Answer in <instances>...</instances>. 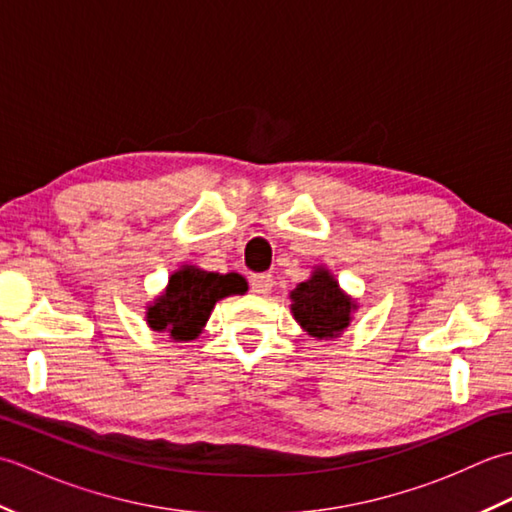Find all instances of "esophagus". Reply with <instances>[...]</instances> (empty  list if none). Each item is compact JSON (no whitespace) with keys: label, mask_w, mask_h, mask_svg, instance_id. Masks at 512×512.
Returning <instances> with one entry per match:
<instances>
[{"label":"esophagus","mask_w":512,"mask_h":512,"mask_svg":"<svg viewBox=\"0 0 512 512\" xmlns=\"http://www.w3.org/2000/svg\"><path fill=\"white\" fill-rule=\"evenodd\" d=\"M273 275L270 273H262V275H253V279H250V286H253V292L255 295H268L270 290H273Z\"/></svg>","instance_id":"obj_1"}]
</instances>
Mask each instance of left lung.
<instances>
[{
  "label": "left lung",
  "mask_w": 512,
  "mask_h": 512,
  "mask_svg": "<svg viewBox=\"0 0 512 512\" xmlns=\"http://www.w3.org/2000/svg\"><path fill=\"white\" fill-rule=\"evenodd\" d=\"M358 301L347 295L325 266H314L312 275L290 290V312L301 330L314 341H332L350 328Z\"/></svg>",
  "instance_id": "8db88e82"
}]
</instances>
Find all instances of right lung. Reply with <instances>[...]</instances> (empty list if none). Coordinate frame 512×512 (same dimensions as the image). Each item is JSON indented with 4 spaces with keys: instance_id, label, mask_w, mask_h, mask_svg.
Here are the masks:
<instances>
[{
    "instance_id": "right-lung-1",
    "label": "right lung",
    "mask_w": 512,
    "mask_h": 512,
    "mask_svg": "<svg viewBox=\"0 0 512 512\" xmlns=\"http://www.w3.org/2000/svg\"><path fill=\"white\" fill-rule=\"evenodd\" d=\"M246 279L237 273H213L195 264H182L169 275L165 290L147 303L149 330L165 332L171 341L187 343L202 334L217 301L244 295Z\"/></svg>"
}]
</instances>
